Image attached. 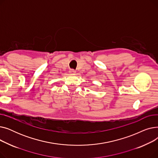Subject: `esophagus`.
<instances>
[{
  "instance_id": "1",
  "label": "esophagus",
  "mask_w": 158,
  "mask_h": 158,
  "mask_svg": "<svg viewBox=\"0 0 158 158\" xmlns=\"http://www.w3.org/2000/svg\"><path fill=\"white\" fill-rule=\"evenodd\" d=\"M76 72V70H73V69H71V70H70V71H69V73H71V74H74Z\"/></svg>"
}]
</instances>
